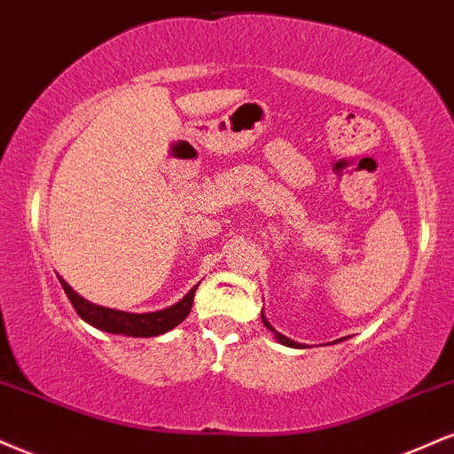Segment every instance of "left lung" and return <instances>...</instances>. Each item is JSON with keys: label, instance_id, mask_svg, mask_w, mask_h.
Returning <instances> with one entry per match:
<instances>
[{"label": "left lung", "instance_id": "8db88e82", "mask_svg": "<svg viewBox=\"0 0 454 454\" xmlns=\"http://www.w3.org/2000/svg\"><path fill=\"white\" fill-rule=\"evenodd\" d=\"M261 321H263V325H265V327H268V329H270V332H274V333H276V340H278V342H280V344H285V346H293V348H300V346H303V344H297V342H293V340H289V338H286V335H282V333H278V332H276V329H274V327H271V325L268 323V318H265V317H263V312H261Z\"/></svg>", "mask_w": 454, "mask_h": 454}]
</instances>
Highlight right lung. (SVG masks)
Wrapping results in <instances>:
<instances>
[{
  "mask_svg": "<svg viewBox=\"0 0 454 454\" xmlns=\"http://www.w3.org/2000/svg\"><path fill=\"white\" fill-rule=\"evenodd\" d=\"M61 282L63 291L72 301L74 310L78 312V317L82 321H87L93 327L101 329V332L108 333H122V335H131V338H153V335H161L169 329H174L176 325H180L189 317L191 306H193V297L200 282L191 289L186 295L174 306L165 308V310H157V312H144V314H136V312H122V310H112V308H104V306H95L80 297L72 286L67 285L66 280L59 278Z\"/></svg>",
  "mask_w": 454,
  "mask_h": 454,
  "instance_id": "right-lung-1",
  "label": "right lung"
}]
</instances>
